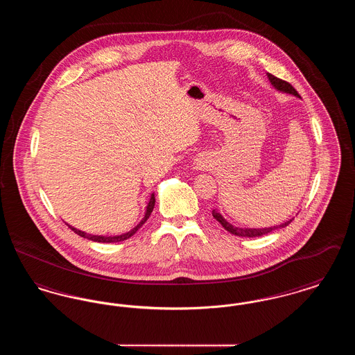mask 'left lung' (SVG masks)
Segmentation results:
<instances>
[{
    "label": "left lung",
    "instance_id": "obj_1",
    "mask_svg": "<svg viewBox=\"0 0 355 355\" xmlns=\"http://www.w3.org/2000/svg\"><path fill=\"white\" fill-rule=\"evenodd\" d=\"M268 77H269V80H270L271 85H272L275 89H278V90H281V92L290 93V94H294V96L300 97L298 92L291 86V84H288V83L285 81V80H281V78H278V77L272 76L270 73H268ZM211 214H213V217H214L216 220H218L220 225L225 227V230H227L229 233H232V234H236V236H265V234L271 233V232H274V230H277V229L286 227L287 225L293 220H286L285 223H282V225H277V226H272V227H265V229H241V227H234L233 225H230L229 222H226L225 218L220 216V213H217L216 210H213V213H211Z\"/></svg>",
    "mask_w": 355,
    "mask_h": 355
}]
</instances>
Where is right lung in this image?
Segmentation results:
<instances>
[{
  "mask_svg": "<svg viewBox=\"0 0 355 355\" xmlns=\"http://www.w3.org/2000/svg\"><path fill=\"white\" fill-rule=\"evenodd\" d=\"M154 203H155V198H154V194H152L150 201H149V205H148V207H146V214H145L144 220H141V222L135 226V229H133L132 232H129V233H126V234H122V236H92V234H86V233L81 232V230H77L76 227H71L70 225H68L69 229H71L76 234H78L80 236H84V238H87V239H90V241H94V242H106V243H110V242H121V241H125V239H128V238L135 236V233H137V230H138V229H139V227H141V226L148 220V218H149V217H150V214H152L153 209H154Z\"/></svg>",
  "mask_w": 355,
  "mask_h": 355,
  "instance_id": "add662e5",
  "label": "right lung"
}]
</instances>
